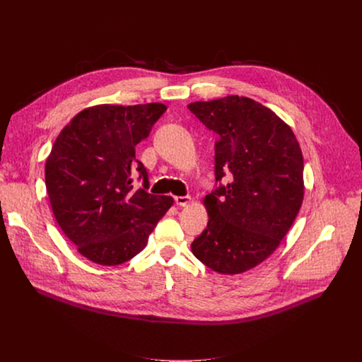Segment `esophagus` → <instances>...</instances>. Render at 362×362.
Masks as SVG:
<instances>
[{
  "instance_id": "34e87169",
  "label": "esophagus",
  "mask_w": 362,
  "mask_h": 362,
  "mask_svg": "<svg viewBox=\"0 0 362 362\" xmlns=\"http://www.w3.org/2000/svg\"><path fill=\"white\" fill-rule=\"evenodd\" d=\"M175 202L177 206H187L189 203H192V197L190 196H176Z\"/></svg>"
}]
</instances>
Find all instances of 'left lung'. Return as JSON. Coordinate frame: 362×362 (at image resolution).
<instances>
[{
  "mask_svg": "<svg viewBox=\"0 0 362 362\" xmlns=\"http://www.w3.org/2000/svg\"><path fill=\"white\" fill-rule=\"evenodd\" d=\"M187 107L219 136L216 180L232 173L230 183L203 197L209 222L192 252L215 272H246L275 252L300 209V146L289 124L249 97L226 95Z\"/></svg>",
  "mask_w": 362,
  "mask_h": 362,
  "instance_id": "left-lung-1",
  "label": "left lung"
}]
</instances>
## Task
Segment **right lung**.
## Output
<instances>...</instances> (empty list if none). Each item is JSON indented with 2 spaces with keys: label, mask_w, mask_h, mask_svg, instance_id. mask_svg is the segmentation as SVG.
I'll return each mask as SVG.
<instances>
[{
  "label": "right lung",
  "mask_w": 362,
  "mask_h": 362,
  "mask_svg": "<svg viewBox=\"0 0 362 362\" xmlns=\"http://www.w3.org/2000/svg\"><path fill=\"white\" fill-rule=\"evenodd\" d=\"M162 103L97 105L77 113L45 160V187L64 235L88 261L116 267L141 252L172 208V196L133 189L136 172L148 187L136 146L166 112Z\"/></svg>",
  "instance_id": "obj_1"
}]
</instances>
